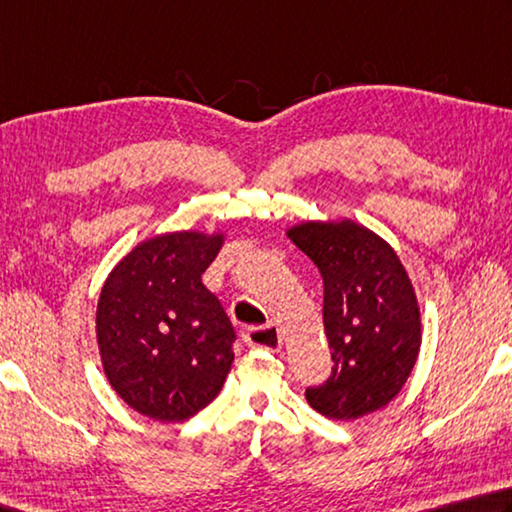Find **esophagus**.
Wrapping results in <instances>:
<instances>
[{"mask_svg":"<svg viewBox=\"0 0 512 512\" xmlns=\"http://www.w3.org/2000/svg\"><path fill=\"white\" fill-rule=\"evenodd\" d=\"M244 342L248 347L266 349V351H280L282 349V331L275 324H266V327H248L244 331Z\"/></svg>","mask_w":512,"mask_h":512,"instance_id":"1","label":"esophagus"}]
</instances>
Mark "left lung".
<instances>
[{
	"label": "left lung",
	"instance_id": "8db88e82",
	"mask_svg": "<svg viewBox=\"0 0 512 512\" xmlns=\"http://www.w3.org/2000/svg\"><path fill=\"white\" fill-rule=\"evenodd\" d=\"M288 239L324 280V333L333 371L306 389L315 412L356 421L401 392L421 351V309L396 250L351 219L302 221Z\"/></svg>",
	"mask_w": 512,
	"mask_h": 512
}]
</instances>
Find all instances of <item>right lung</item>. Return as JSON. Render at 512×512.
<instances>
[{"instance_id":"obj_1","label":"right lung","mask_w":512,"mask_h":512,"mask_svg":"<svg viewBox=\"0 0 512 512\" xmlns=\"http://www.w3.org/2000/svg\"><path fill=\"white\" fill-rule=\"evenodd\" d=\"M224 241L226 232L154 235L129 250L102 284L100 362L114 392L138 414L181 423L224 387L235 331L201 282Z\"/></svg>"}]
</instances>
